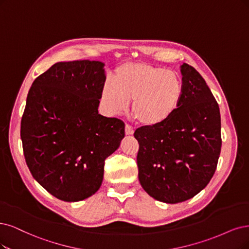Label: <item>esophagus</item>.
<instances>
[{
    "mask_svg": "<svg viewBox=\"0 0 249 249\" xmlns=\"http://www.w3.org/2000/svg\"><path fill=\"white\" fill-rule=\"evenodd\" d=\"M133 132H134L133 128H132L130 125L126 124V126H125V133H126L127 135H131V134H133Z\"/></svg>",
    "mask_w": 249,
    "mask_h": 249,
    "instance_id": "1",
    "label": "esophagus"
}]
</instances>
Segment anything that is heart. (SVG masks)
<instances>
[{
	"label": "heart",
	"instance_id": "obj_1",
	"mask_svg": "<svg viewBox=\"0 0 249 249\" xmlns=\"http://www.w3.org/2000/svg\"><path fill=\"white\" fill-rule=\"evenodd\" d=\"M182 97V81L177 71L144 62H130L120 68L115 82L107 81L101 100L110 113L125 110L132 100L131 112L145 126L163 123L176 112Z\"/></svg>",
	"mask_w": 249,
	"mask_h": 249
}]
</instances>
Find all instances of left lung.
I'll return each mask as SVG.
<instances>
[{"instance_id":"1","label":"left lung","mask_w":249,"mask_h":249,"mask_svg":"<svg viewBox=\"0 0 249 249\" xmlns=\"http://www.w3.org/2000/svg\"><path fill=\"white\" fill-rule=\"evenodd\" d=\"M182 97L166 121L137 128L139 179L154 199L176 204L197 195L210 181L222 148L220 114L205 80L180 66Z\"/></svg>"}]
</instances>
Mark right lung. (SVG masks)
<instances>
[{
	"label": "right lung",
	"mask_w": 249,
	"mask_h": 249,
	"mask_svg": "<svg viewBox=\"0 0 249 249\" xmlns=\"http://www.w3.org/2000/svg\"><path fill=\"white\" fill-rule=\"evenodd\" d=\"M105 63L57 62L36 78L21 119L24 158L32 176L67 202L98 191L105 160L120 146L125 124L98 114Z\"/></svg>",
	"instance_id": "1"
}]
</instances>
